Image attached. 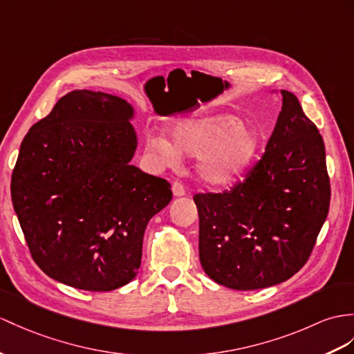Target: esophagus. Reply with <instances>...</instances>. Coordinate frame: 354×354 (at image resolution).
I'll use <instances>...</instances> for the list:
<instances>
[{
  "mask_svg": "<svg viewBox=\"0 0 354 354\" xmlns=\"http://www.w3.org/2000/svg\"><path fill=\"white\" fill-rule=\"evenodd\" d=\"M172 194H174V196H183L186 194V189L180 182H174L172 183Z\"/></svg>",
  "mask_w": 354,
  "mask_h": 354,
  "instance_id": "34e87169",
  "label": "esophagus"
}]
</instances>
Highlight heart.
Returning <instances> with one entry per match:
<instances>
[{
    "label": "heart",
    "instance_id": "obj_1",
    "mask_svg": "<svg viewBox=\"0 0 354 354\" xmlns=\"http://www.w3.org/2000/svg\"><path fill=\"white\" fill-rule=\"evenodd\" d=\"M172 142L150 135L147 150L163 165H174L182 154L200 158L198 176L212 186H230L254 165L261 138L252 127L231 114L180 120L171 129Z\"/></svg>",
    "mask_w": 354,
    "mask_h": 354
}]
</instances>
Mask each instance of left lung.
<instances>
[{
	"label": "left lung",
	"instance_id": "left-lung-1",
	"mask_svg": "<svg viewBox=\"0 0 354 354\" xmlns=\"http://www.w3.org/2000/svg\"><path fill=\"white\" fill-rule=\"evenodd\" d=\"M282 108L261 160L228 192L196 194L200 261L231 290L277 286L311 255L329 213L330 183L317 126L295 94Z\"/></svg>",
	"mask_w": 354,
	"mask_h": 354
}]
</instances>
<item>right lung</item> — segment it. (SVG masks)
I'll return each mask as SVG.
<instances>
[{"instance_id":"right-lung-1","label":"right lung","mask_w":354,"mask_h":354,"mask_svg":"<svg viewBox=\"0 0 354 354\" xmlns=\"http://www.w3.org/2000/svg\"><path fill=\"white\" fill-rule=\"evenodd\" d=\"M135 109L114 94L75 90L32 124L12 174V201L32 260L49 278L111 291L138 273L149 221L171 185L131 165Z\"/></svg>"}]
</instances>
